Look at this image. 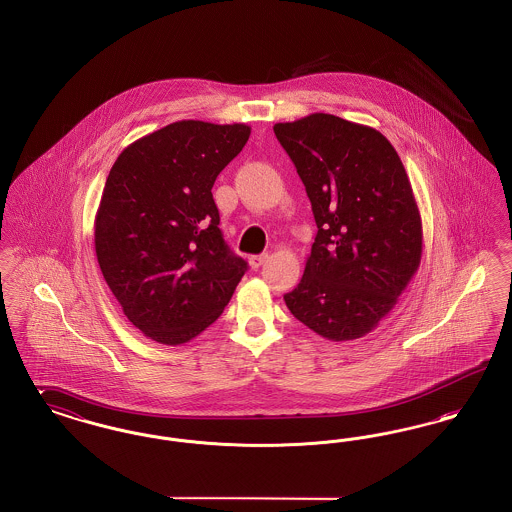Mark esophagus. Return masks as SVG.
<instances>
[{"label":"esophagus","instance_id":"34e87169","mask_svg":"<svg viewBox=\"0 0 512 512\" xmlns=\"http://www.w3.org/2000/svg\"><path fill=\"white\" fill-rule=\"evenodd\" d=\"M268 261V253H261V255H251L249 257V265L251 268L263 267Z\"/></svg>","mask_w":512,"mask_h":512}]
</instances>
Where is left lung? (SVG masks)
Here are the masks:
<instances>
[{
	"instance_id": "left-lung-1",
	"label": "left lung",
	"mask_w": 512,
	"mask_h": 512,
	"mask_svg": "<svg viewBox=\"0 0 512 512\" xmlns=\"http://www.w3.org/2000/svg\"><path fill=\"white\" fill-rule=\"evenodd\" d=\"M313 205L317 238L284 301L330 341L359 340L390 315L422 259V219L407 171L372 126L313 113L276 122Z\"/></svg>"
}]
</instances>
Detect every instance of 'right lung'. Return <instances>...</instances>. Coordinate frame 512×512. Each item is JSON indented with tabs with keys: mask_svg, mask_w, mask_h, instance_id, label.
<instances>
[{
	"mask_svg": "<svg viewBox=\"0 0 512 512\" xmlns=\"http://www.w3.org/2000/svg\"><path fill=\"white\" fill-rule=\"evenodd\" d=\"M251 126L178 121L122 149L99 201L101 274L149 340L182 345L222 315L247 263L222 240L213 184Z\"/></svg>",
	"mask_w": 512,
	"mask_h": 512,
	"instance_id": "1",
	"label": "right lung"
}]
</instances>
